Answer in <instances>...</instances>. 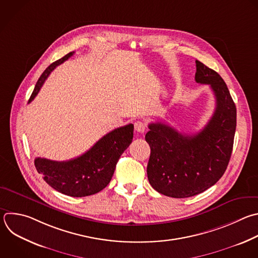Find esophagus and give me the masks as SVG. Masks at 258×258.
<instances>
[{
	"instance_id": "obj_1",
	"label": "esophagus",
	"mask_w": 258,
	"mask_h": 258,
	"mask_svg": "<svg viewBox=\"0 0 258 258\" xmlns=\"http://www.w3.org/2000/svg\"><path fill=\"white\" fill-rule=\"evenodd\" d=\"M135 131L140 134H144L146 131V124L143 121H136L135 122Z\"/></svg>"
}]
</instances>
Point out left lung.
Returning <instances> with one entry per match:
<instances>
[{"label": "left lung", "mask_w": 258, "mask_h": 258, "mask_svg": "<svg viewBox=\"0 0 258 258\" xmlns=\"http://www.w3.org/2000/svg\"><path fill=\"white\" fill-rule=\"evenodd\" d=\"M196 63L197 83L210 85L216 98L208 124L188 136L153 122L145 137L151 148L149 182L158 192L174 199L197 196L217 183L229 164L236 131V106L226 83L200 60Z\"/></svg>", "instance_id": "8db88e82"}]
</instances>
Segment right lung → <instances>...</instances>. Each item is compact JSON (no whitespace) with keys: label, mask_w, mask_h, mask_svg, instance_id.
I'll return each instance as SVG.
<instances>
[{"label":"right lung","mask_w":258,"mask_h":258,"mask_svg":"<svg viewBox=\"0 0 258 258\" xmlns=\"http://www.w3.org/2000/svg\"><path fill=\"white\" fill-rule=\"evenodd\" d=\"M73 54L74 51L66 54L45 69L39 77L28 102L34 99L55 67ZM133 137L134 124L130 123L111 131L91 149L75 159L58 162L36 158L34 164L44 181L56 191L74 198L92 196L102 190L110 182L116 163L131 145Z\"/></svg>","instance_id":"right-lung-1"}]
</instances>
